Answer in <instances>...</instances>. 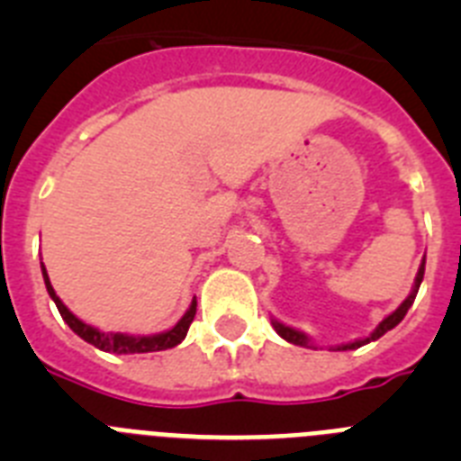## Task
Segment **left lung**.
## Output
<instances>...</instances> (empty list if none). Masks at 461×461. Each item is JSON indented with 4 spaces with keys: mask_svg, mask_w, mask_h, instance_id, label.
<instances>
[{
    "mask_svg": "<svg viewBox=\"0 0 461 461\" xmlns=\"http://www.w3.org/2000/svg\"><path fill=\"white\" fill-rule=\"evenodd\" d=\"M422 276H425V260H422V263H420V270H418V275H415L413 291L409 293V297H406L404 303L399 304V307L394 309V312L390 313V316H385V319H383L381 323L376 325V330H374L372 335L365 337V339H356V341H351V344H341V346H337V351H353V348H360V346L369 344V341H376L378 337L385 335V332H388V330H393L394 325L402 323V319H404V316H406V312H409V309H411V304H413L415 295H418V288H420V284H422ZM272 325H275L276 335H279L281 339H286V341H291V344H297V346H309V348H312V341H309V337L304 335V332H300V330L288 328V325L279 323V321H272Z\"/></svg>",
    "mask_w": 461,
    "mask_h": 461,
    "instance_id": "1",
    "label": "left lung"
}]
</instances>
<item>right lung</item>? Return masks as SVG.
I'll list each match as a JSON object with an SVG mask.
<instances>
[{
    "label": "right lung",
    "mask_w": 461,
    "mask_h": 461,
    "mask_svg": "<svg viewBox=\"0 0 461 461\" xmlns=\"http://www.w3.org/2000/svg\"><path fill=\"white\" fill-rule=\"evenodd\" d=\"M41 272H43V281H46V288H48V295L55 300L57 309L62 313V319L67 321L68 328L85 339L87 344L96 346L99 351L105 353H117V356H129V353H154V351H166V348H173V346L180 344L182 339L186 337L189 332V325L195 316V297L191 300V307L186 309V313L177 321V325L166 332H158V335H124V332H101V330L92 328V325L83 323L78 316H73L71 312L67 309V304L57 297L55 288H52L50 279H48V272L41 263Z\"/></svg>",
    "instance_id": "1"
}]
</instances>
